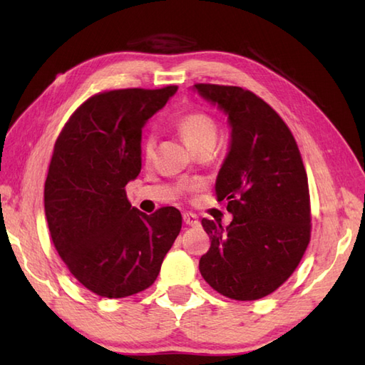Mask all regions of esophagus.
Returning a JSON list of instances; mask_svg holds the SVG:
<instances>
[{
	"label": "esophagus",
	"mask_w": 365,
	"mask_h": 365,
	"mask_svg": "<svg viewBox=\"0 0 365 365\" xmlns=\"http://www.w3.org/2000/svg\"><path fill=\"white\" fill-rule=\"evenodd\" d=\"M183 222L187 224V226H197L199 221L195 215L191 213H183Z\"/></svg>",
	"instance_id": "esophagus-1"
}]
</instances>
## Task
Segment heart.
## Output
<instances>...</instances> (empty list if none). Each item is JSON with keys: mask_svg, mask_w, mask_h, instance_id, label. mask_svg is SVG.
Segmentation results:
<instances>
[{"mask_svg": "<svg viewBox=\"0 0 365 365\" xmlns=\"http://www.w3.org/2000/svg\"><path fill=\"white\" fill-rule=\"evenodd\" d=\"M177 130L182 135L183 141L192 150H199L202 147H215L220 136V127L210 114L202 111H192L183 114L177 120ZM143 155L145 160H150L155 150V138L147 135L143 139Z\"/></svg>", "mask_w": 365, "mask_h": 365, "instance_id": "b5f03b06", "label": "heart"}]
</instances>
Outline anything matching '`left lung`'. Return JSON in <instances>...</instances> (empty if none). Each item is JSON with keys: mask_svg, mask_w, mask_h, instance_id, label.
<instances>
[{"mask_svg": "<svg viewBox=\"0 0 365 365\" xmlns=\"http://www.w3.org/2000/svg\"><path fill=\"white\" fill-rule=\"evenodd\" d=\"M192 89L227 115L230 147L215 190L234 215L227 227L202 220L212 245L199 271L224 297L260 299L292 276L311 240L301 153L281 115L251 91L204 83Z\"/></svg>", "mask_w": 365, "mask_h": 365, "instance_id": "8db88e82", "label": "left lung"}]
</instances>
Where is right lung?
<instances>
[{"label":"right lung","mask_w":365,"mask_h":365,"mask_svg":"<svg viewBox=\"0 0 365 365\" xmlns=\"http://www.w3.org/2000/svg\"><path fill=\"white\" fill-rule=\"evenodd\" d=\"M177 86L118 89L88 98L54 143L43 202L53 245L76 281L105 298L150 287L182 229V215L131 207L125 185L141 173V133Z\"/></svg>","instance_id":"1"}]
</instances>
